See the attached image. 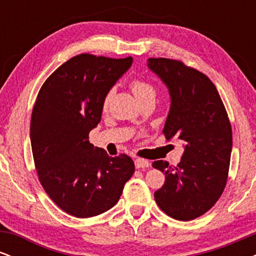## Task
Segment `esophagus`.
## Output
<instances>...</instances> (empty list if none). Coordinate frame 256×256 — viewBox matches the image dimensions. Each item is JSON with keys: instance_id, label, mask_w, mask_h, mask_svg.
Instances as JSON below:
<instances>
[{"instance_id": "1", "label": "esophagus", "mask_w": 256, "mask_h": 256, "mask_svg": "<svg viewBox=\"0 0 256 256\" xmlns=\"http://www.w3.org/2000/svg\"><path fill=\"white\" fill-rule=\"evenodd\" d=\"M134 166H136V168H146V167L150 166V162L148 160H144V158H137L134 160Z\"/></svg>"}]
</instances>
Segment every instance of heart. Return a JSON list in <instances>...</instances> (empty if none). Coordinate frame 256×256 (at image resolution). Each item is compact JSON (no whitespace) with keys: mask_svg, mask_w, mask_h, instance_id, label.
<instances>
[{"mask_svg":"<svg viewBox=\"0 0 256 256\" xmlns=\"http://www.w3.org/2000/svg\"><path fill=\"white\" fill-rule=\"evenodd\" d=\"M130 88L138 101H140V100L146 98H155V88L152 86L150 83H148V82L143 80V79H140V78L132 79L130 83ZM110 96H112V92H108L107 95L104 96V107H107L108 104H110Z\"/></svg>","mask_w":256,"mask_h":256,"instance_id":"b5f03b06","label":"heart"}]
</instances>
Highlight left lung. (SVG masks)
<instances>
[{
	"mask_svg": "<svg viewBox=\"0 0 256 256\" xmlns=\"http://www.w3.org/2000/svg\"><path fill=\"white\" fill-rule=\"evenodd\" d=\"M148 67L171 98L162 131L166 140L184 143L177 166L152 162L166 179L154 198L167 216L188 222L210 210L224 192L232 149L230 120L216 85L202 72L165 58H148Z\"/></svg>",
	"mask_w": 256,
	"mask_h": 256,
	"instance_id": "8db88e82",
	"label": "left lung"
}]
</instances>
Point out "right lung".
Listing matches in <instances>:
<instances>
[{
	"label": "right lung",
	"instance_id": "add662e5",
	"mask_svg": "<svg viewBox=\"0 0 256 256\" xmlns=\"http://www.w3.org/2000/svg\"><path fill=\"white\" fill-rule=\"evenodd\" d=\"M131 64V56L77 55L44 82L32 110L38 179L55 204L77 218L110 210L134 172L130 156L110 158L89 142V132L101 122L104 96Z\"/></svg>",
	"mask_w": 256,
	"mask_h": 256
}]
</instances>
